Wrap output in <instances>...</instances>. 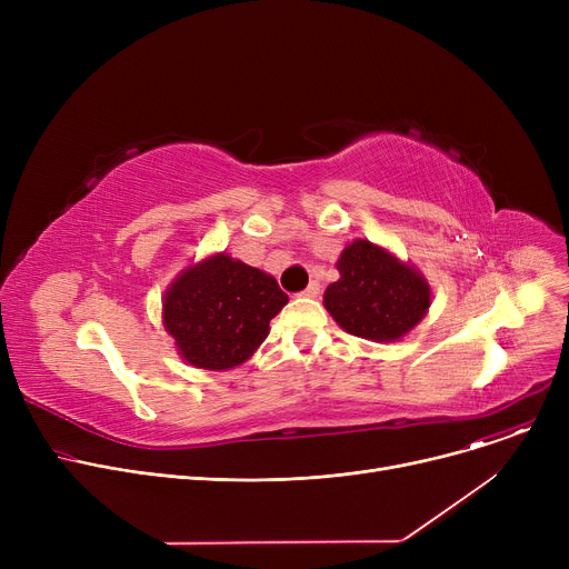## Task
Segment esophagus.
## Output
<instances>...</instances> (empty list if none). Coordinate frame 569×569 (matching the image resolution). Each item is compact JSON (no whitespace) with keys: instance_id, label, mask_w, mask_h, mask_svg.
Here are the masks:
<instances>
[{"instance_id":"1","label":"esophagus","mask_w":569,"mask_h":569,"mask_svg":"<svg viewBox=\"0 0 569 569\" xmlns=\"http://www.w3.org/2000/svg\"><path fill=\"white\" fill-rule=\"evenodd\" d=\"M300 295H302V297H311V300H313V297L320 295V283H318V281H311L309 288H307L305 292H300Z\"/></svg>"}]
</instances>
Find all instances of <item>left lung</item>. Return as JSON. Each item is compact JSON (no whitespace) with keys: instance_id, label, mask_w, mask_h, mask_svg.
I'll use <instances>...</instances> for the list:
<instances>
[{"instance_id":"8db88e82","label":"left lung","mask_w":569,"mask_h":569,"mask_svg":"<svg viewBox=\"0 0 569 569\" xmlns=\"http://www.w3.org/2000/svg\"><path fill=\"white\" fill-rule=\"evenodd\" d=\"M339 281L322 305L343 332L376 343L401 341L431 307V286L412 262L390 249L352 239L337 260Z\"/></svg>"}]
</instances>
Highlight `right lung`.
I'll return each instance as SVG.
<instances>
[{
    "label": "right lung",
    "mask_w": 569,
    "mask_h": 569,
    "mask_svg": "<svg viewBox=\"0 0 569 569\" xmlns=\"http://www.w3.org/2000/svg\"><path fill=\"white\" fill-rule=\"evenodd\" d=\"M288 295L272 274L226 251L187 264L163 292L161 320L182 360L204 371L244 365Z\"/></svg>",
    "instance_id": "add662e5"
}]
</instances>
